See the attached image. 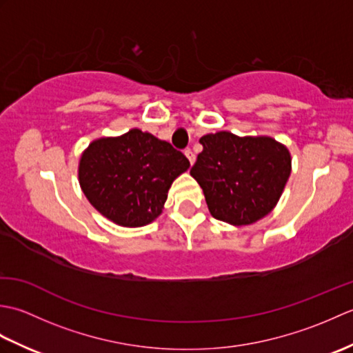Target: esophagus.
I'll return each instance as SVG.
<instances>
[{
	"label": "esophagus",
	"mask_w": 353,
	"mask_h": 353,
	"mask_svg": "<svg viewBox=\"0 0 353 353\" xmlns=\"http://www.w3.org/2000/svg\"><path fill=\"white\" fill-rule=\"evenodd\" d=\"M185 156L188 157V161H190V163H191V165H192L194 162H196V154L192 153V150H190V148H188V150H185Z\"/></svg>",
	"instance_id": "obj_1"
}]
</instances>
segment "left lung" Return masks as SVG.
Wrapping results in <instances>:
<instances>
[{"label": "left lung", "mask_w": 353, "mask_h": 353, "mask_svg": "<svg viewBox=\"0 0 353 353\" xmlns=\"http://www.w3.org/2000/svg\"><path fill=\"white\" fill-rule=\"evenodd\" d=\"M200 144L203 152L190 172L214 219L245 226L273 211L291 174L287 147L270 137L230 132L205 134Z\"/></svg>", "instance_id": "left-lung-1"}]
</instances>
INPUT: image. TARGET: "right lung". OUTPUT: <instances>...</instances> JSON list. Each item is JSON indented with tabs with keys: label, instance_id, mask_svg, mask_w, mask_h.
I'll return each mask as SVG.
<instances>
[{
	"label": "right lung",
	"instance_id": "add662e5",
	"mask_svg": "<svg viewBox=\"0 0 353 353\" xmlns=\"http://www.w3.org/2000/svg\"><path fill=\"white\" fill-rule=\"evenodd\" d=\"M190 161L167 141L132 129L92 141L80 157L81 191L97 211L124 228H141L162 212L168 190Z\"/></svg>",
	"mask_w": 353,
	"mask_h": 353
}]
</instances>
